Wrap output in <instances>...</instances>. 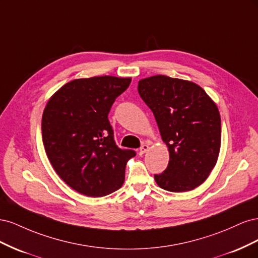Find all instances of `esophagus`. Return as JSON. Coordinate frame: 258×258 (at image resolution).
Returning a JSON list of instances; mask_svg holds the SVG:
<instances>
[{"label": "esophagus", "instance_id": "1", "mask_svg": "<svg viewBox=\"0 0 258 258\" xmlns=\"http://www.w3.org/2000/svg\"><path fill=\"white\" fill-rule=\"evenodd\" d=\"M148 148H150V146H148L147 144H143L141 147H140V150H139V155H143V154H145L147 151H148Z\"/></svg>", "mask_w": 258, "mask_h": 258}]
</instances>
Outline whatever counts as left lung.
Masks as SVG:
<instances>
[{"mask_svg":"<svg viewBox=\"0 0 258 258\" xmlns=\"http://www.w3.org/2000/svg\"><path fill=\"white\" fill-rule=\"evenodd\" d=\"M138 91L157 121L169 150L167 169L155 174L162 189L183 192L204 183L216 165L221 148V116L200 86L155 75L141 80Z\"/></svg>","mask_w":258,"mask_h":258,"instance_id":"8db88e82","label":"left lung"}]
</instances>
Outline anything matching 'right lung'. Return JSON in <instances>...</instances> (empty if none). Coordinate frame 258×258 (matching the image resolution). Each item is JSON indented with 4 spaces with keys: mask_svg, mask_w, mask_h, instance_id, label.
<instances>
[{
    "mask_svg": "<svg viewBox=\"0 0 258 258\" xmlns=\"http://www.w3.org/2000/svg\"><path fill=\"white\" fill-rule=\"evenodd\" d=\"M130 77L95 76L67 83L42 117L45 152L57 174L77 192L102 197L119 189L127 161L136 156L114 141L108 113Z\"/></svg>",
    "mask_w": 258,
    "mask_h": 258,
    "instance_id": "obj_1",
    "label": "right lung"
}]
</instances>
